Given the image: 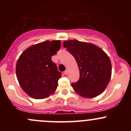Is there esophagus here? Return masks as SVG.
Segmentation results:
<instances>
[{
    "mask_svg": "<svg viewBox=\"0 0 131 131\" xmlns=\"http://www.w3.org/2000/svg\"><path fill=\"white\" fill-rule=\"evenodd\" d=\"M64 75H68V71L67 70L64 71Z\"/></svg>",
    "mask_w": 131,
    "mask_h": 131,
    "instance_id": "obj_1",
    "label": "esophagus"
}]
</instances>
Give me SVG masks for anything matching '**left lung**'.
<instances>
[{
	"label": "left lung",
	"instance_id": "8db88e82",
	"mask_svg": "<svg viewBox=\"0 0 131 131\" xmlns=\"http://www.w3.org/2000/svg\"><path fill=\"white\" fill-rule=\"evenodd\" d=\"M73 56L80 70V79L72 84L73 90L85 98H93L106 88L112 76V63L106 52L98 46L77 40L63 42Z\"/></svg>",
	"mask_w": 131,
	"mask_h": 131
}]
</instances>
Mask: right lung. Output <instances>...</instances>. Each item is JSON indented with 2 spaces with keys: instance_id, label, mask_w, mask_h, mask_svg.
I'll use <instances>...</instances> for the list:
<instances>
[{
  "instance_id": "1",
  "label": "right lung",
  "mask_w": 131,
  "mask_h": 131,
  "mask_svg": "<svg viewBox=\"0 0 131 131\" xmlns=\"http://www.w3.org/2000/svg\"><path fill=\"white\" fill-rule=\"evenodd\" d=\"M60 40H46L25 50L16 63V73L23 90L34 99H44L57 89L61 73L51 56L61 47Z\"/></svg>"
}]
</instances>
